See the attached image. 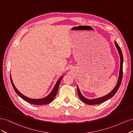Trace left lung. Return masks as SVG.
<instances>
[{"label":"left lung","mask_w":133,"mask_h":133,"mask_svg":"<svg viewBox=\"0 0 133 133\" xmlns=\"http://www.w3.org/2000/svg\"><path fill=\"white\" fill-rule=\"evenodd\" d=\"M115 45L117 49L118 50L119 53L120 55V72H119V79H118V81L117 83V84L115 86V87L114 88V89L112 90L110 93H109L108 94H107V95L103 96V97H101L99 98H97V99H92V100H89L87 98H85V97L82 95L81 92H80L78 87H77L78 89V96L79 98L81 99L82 101L88 105H95V104H99L100 103H102L104 102L107 101V100H108L109 99H110V98H111L112 96H113L114 95V94L117 92L118 90L119 89V88L120 86V84H121L122 83V78H123V54L121 50V49H120L119 46L118 44L116 43V42L115 43Z\"/></svg>","instance_id":"8db88e82"}]
</instances>
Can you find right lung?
Listing matches in <instances>:
<instances>
[{"mask_svg":"<svg viewBox=\"0 0 133 133\" xmlns=\"http://www.w3.org/2000/svg\"><path fill=\"white\" fill-rule=\"evenodd\" d=\"M63 77V76H61V77L60 78V79L58 80V82H57V83H56L55 85L54 86L53 90H52V91L50 92V93L49 95H48L46 96V97L43 98V99H30L29 98L26 97L25 96L23 95L21 93V92H20L17 89V88H15V87L14 85V84L13 83V81H12V79H11V77H10V81H11V84H12V86H13L15 91L16 92V93H17L19 96H21V97L23 100H24L25 101L27 102L28 103H29L30 104H34V105H44V104H49V103H51L54 100V98L55 97V96H56V94H57V92H58L59 84H60V81H61V80L62 79Z\"/></svg>","mask_w":133,"mask_h":133,"instance_id":"1","label":"right lung"}]
</instances>
